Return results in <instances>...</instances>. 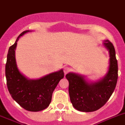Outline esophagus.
<instances>
[{"label": "esophagus", "instance_id": "34e87169", "mask_svg": "<svg viewBox=\"0 0 125 125\" xmlns=\"http://www.w3.org/2000/svg\"><path fill=\"white\" fill-rule=\"evenodd\" d=\"M69 71H70V68H69L68 67H64V73L65 75L68 73L69 72Z\"/></svg>", "mask_w": 125, "mask_h": 125}]
</instances>
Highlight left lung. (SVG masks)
<instances>
[{"mask_svg":"<svg viewBox=\"0 0 125 125\" xmlns=\"http://www.w3.org/2000/svg\"><path fill=\"white\" fill-rule=\"evenodd\" d=\"M109 53V66L106 75L96 82H91L85 77L73 72L66 78L69 82L70 101L75 109L81 112L97 111L106 104L114 92L117 80V61L112 43L109 40L103 43Z\"/></svg>","mask_w":125,"mask_h":125,"instance_id":"8db88e82","label":"left lung"}]
</instances>
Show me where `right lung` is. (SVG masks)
<instances>
[{
  "instance_id": "obj_1",
  "label": "right lung",
  "mask_w": 125,
  "mask_h": 125,
  "mask_svg": "<svg viewBox=\"0 0 125 125\" xmlns=\"http://www.w3.org/2000/svg\"><path fill=\"white\" fill-rule=\"evenodd\" d=\"M27 30L21 32L15 43L9 47L6 64L7 86L11 97L27 111L38 112L48 107L52 93L58 83L64 78L63 70L53 72L38 79H29L18 70L16 58L17 42Z\"/></svg>"
}]
</instances>
